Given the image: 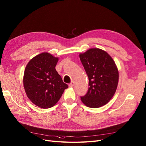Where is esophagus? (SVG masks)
Masks as SVG:
<instances>
[{"mask_svg": "<svg viewBox=\"0 0 146 146\" xmlns=\"http://www.w3.org/2000/svg\"><path fill=\"white\" fill-rule=\"evenodd\" d=\"M74 82H72L70 84H69V87H73V86H74Z\"/></svg>", "mask_w": 146, "mask_h": 146, "instance_id": "34e87169", "label": "esophagus"}]
</instances>
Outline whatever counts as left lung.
I'll list each match as a JSON object with an SVG mask.
<instances>
[{
  "mask_svg": "<svg viewBox=\"0 0 146 146\" xmlns=\"http://www.w3.org/2000/svg\"><path fill=\"white\" fill-rule=\"evenodd\" d=\"M79 57L89 79L88 91L82 102L91 108H98L109 102L115 94L119 82L117 67L105 50L91 48Z\"/></svg>",
  "mask_w": 146,
  "mask_h": 146,
  "instance_id": "1",
  "label": "left lung"
}]
</instances>
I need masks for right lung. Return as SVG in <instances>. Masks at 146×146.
<instances>
[{
	"instance_id": "obj_1",
	"label": "right lung",
	"mask_w": 146,
	"mask_h": 146,
	"mask_svg": "<svg viewBox=\"0 0 146 146\" xmlns=\"http://www.w3.org/2000/svg\"><path fill=\"white\" fill-rule=\"evenodd\" d=\"M58 60L48 52H43L31 59L25 68V91L31 102L40 108L55 106L68 87L55 69Z\"/></svg>"
}]
</instances>
